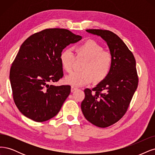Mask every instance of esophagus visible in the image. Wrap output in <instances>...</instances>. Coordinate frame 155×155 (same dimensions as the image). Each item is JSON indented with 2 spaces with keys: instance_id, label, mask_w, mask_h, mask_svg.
<instances>
[{
  "instance_id": "1",
  "label": "esophagus",
  "mask_w": 155,
  "mask_h": 155,
  "mask_svg": "<svg viewBox=\"0 0 155 155\" xmlns=\"http://www.w3.org/2000/svg\"><path fill=\"white\" fill-rule=\"evenodd\" d=\"M77 87L71 86V92H73V91H74L75 90H77Z\"/></svg>"
}]
</instances>
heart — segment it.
Returning a JSON list of instances; mask_svg holds the SVG:
<instances>
[{
    "mask_svg": "<svg viewBox=\"0 0 155 155\" xmlns=\"http://www.w3.org/2000/svg\"><path fill=\"white\" fill-rule=\"evenodd\" d=\"M101 45L89 40L74 47L77 57L86 59L82 72L73 71L65 78V83L73 86H82L106 78L110 72L112 57L110 53L104 51ZM60 62L64 70L70 72L74 61V55L71 49H64L60 54Z\"/></svg>",
    "mask_w": 155,
    "mask_h": 155,
    "instance_id": "1",
    "label": "heart"
}]
</instances>
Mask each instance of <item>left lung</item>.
Listing matches in <instances>:
<instances>
[{
    "label": "left lung",
    "instance_id": "8db88e82",
    "mask_svg": "<svg viewBox=\"0 0 155 155\" xmlns=\"http://www.w3.org/2000/svg\"><path fill=\"white\" fill-rule=\"evenodd\" d=\"M86 31L101 37L107 43L112 65L106 78L92 90L85 89L81 109L89 122L99 127H106L124 115L137 88L136 61L126 44L116 34L102 29H86Z\"/></svg>",
    "mask_w": 155,
    "mask_h": 155
}]
</instances>
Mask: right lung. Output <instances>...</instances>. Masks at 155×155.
I'll list each match as a JSON object with an SVG mask.
<instances>
[{"label": "right lung", "mask_w": 155, "mask_h": 155, "mask_svg": "<svg viewBox=\"0 0 155 155\" xmlns=\"http://www.w3.org/2000/svg\"><path fill=\"white\" fill-rule=\"evenodd\" d=\"M65 29H46L21 45L9 73L14 102L25 117L42 122L56 116L71 92V86L52 82L63 77L59 56L68 45L81 41Z\"/></svg>", "instance_id": "add662e5"}]
</instances>
